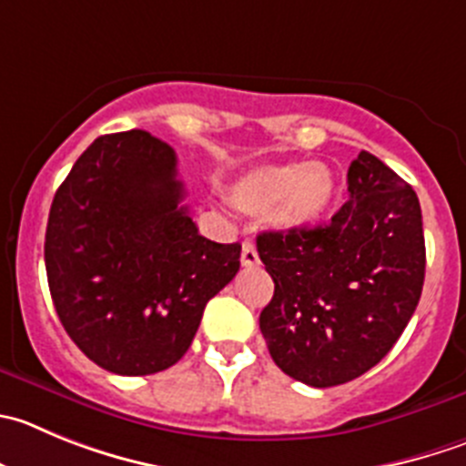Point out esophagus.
<instances>
[{
  "label": "esophagus",
  "mask_w": 466,
  "mask_h": 466,
  "mask_svg": "<svg viewBox=\"0 0 466 466\" xmlns=\"http://www.w3.org/2000/svg\"><path fill=\"white\" fill-rule=\"evenodd\" d=\"M260 258H258V251H256L254 242H245L242 245V265L245 268H254V265H258Z\"/></svg>",
  "instance_id": "34e87169"
}]
</instances>
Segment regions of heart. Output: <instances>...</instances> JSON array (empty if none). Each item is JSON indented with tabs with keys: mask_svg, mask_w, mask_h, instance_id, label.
I'll return each mask as SVG.
<instances>
[{
	"mask_svg": "<svg viewBox=\"0 0 466 466\" xmlns=\"http://www.w3.org/2000/svg\"><path fill=\"white\" fill-rule=\"evenodd\" d=\"M336 198V178L320 162L263 164L238 176L228 201L245 215H268L283 233H302L325 219Z\"/></svg>",
	"mask_w": 466,
	"mask_h": 466,
	"instance_id": "1",
	"label": "heart"
}]
</instances>
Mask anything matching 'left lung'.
<instances>
[{
  "mask_svg": "<svg viewBox=\"0 0 466 466\" xmlns=\"http://www.w3.org/2000/svg\"><path fill=\"white\" fill-rule=\"evenodd\" d=\"M350 198L329 224L256 238L274 281L260 331L292 380L327 389L370 370L414 316L425 279L419 197L382 159L361 150Z\"/></svg>",
  "mask_w": 466,
  "mask_h": 466,
  "instance_id": "8db88e82",
  "label": "left lung"
}]
</instances>
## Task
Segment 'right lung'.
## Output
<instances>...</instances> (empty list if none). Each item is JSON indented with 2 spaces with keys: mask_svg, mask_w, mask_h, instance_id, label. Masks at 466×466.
Returning <instances> with one entry per match:
<instances>
[{
  "mask_svg": "<svg viewBox=\"0 0 466 466\" xmlns=\"http://www.w3.org/2000/svg\"><path fill=\"white\" fill-rule=\"evenodd\" d=\"M176 164L174 148L144 130L97 137L52 201V302L75 345L109 373L174 366L240 269L242 247L203 238L180 206Z\"/></svg>",
  "mask_w": 466,
  "mask_h": 466,
  "instance_id": "obj_1",
  "label": "right lung"
}]
</instances>
